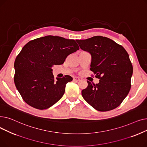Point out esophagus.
Returning a JSON list of instances; mask_svg holds the SVG:
<instances>
[{
	"label": "esophagus",
	"mask_w": 147,
	"mask_h": 147,
	"mask_svg": "<svg viewBox=\"0 0 147 147\" xmlns=\"http://www.w3.org/2000/svg\"><path fill=\"white\" fill-rule=\"evenodd\" d=\"M80 80V79L78 78V77H74L73 78V81L74 82H78Z\"/></svg>",
	"instance_id": "1"
}]
</instances>
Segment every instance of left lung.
Here are the masks:
<instances>
[{
    "label": "left lung",
    "mask_w": 147,
    "mask_h": 147,
    "mask_svg": "<svg viewBox=\"0 0 147 147\" xmlns=\"http://www.w3.org/2000/svg\"><path fill=\"white\" fill-rule=\"evenodd\" d=\"M80 48L90 53V69L99 79L98 84L88 82L83 89L84 99L99 111L119 107L129 94L133 67L127 52L110 38L100 36L76 40Z\"/></svg>",
    "instance_id": "obj_1"
}]
</instances>
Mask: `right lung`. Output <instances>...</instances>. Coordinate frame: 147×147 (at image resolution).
Here are the masks:
<instances>
[{"label":"right lung","mask_w":147,"mask_h":147,"mask_svg":"<svg viewBox=\"0 0 147 147\" xmlns=\"http://www.w3.org/2000/svg\"><path fill=\"white\" fill-rule=\"evenodd\" d=\"M79 47L74 40L47 36L28 42L15 59L14 82L24 101L38 110L52 106L63 97L70 76L54 79L52 67L63 64Z\"/></svg>","instance_id":"obj_1"}]
</instances>
